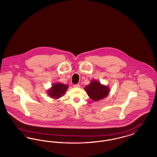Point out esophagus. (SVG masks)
Masks as SVG:
<instances>
[{
	"instance_id": "obj_1",
	"label": "esophagus",
	"mask_w": 157,
	"mask_h": 157,
	"mask_svg": "<svg viewBox=\"0 0 157 157\" xmlns=\"http://www.w3.org/2000/svg\"><path fill=\"white\" fill-rule=\"evenodd\" d=\"M73 86H74V88H79V87H80V85H79V84H76V85H74Z\"/></svg>"
}]
</instances>
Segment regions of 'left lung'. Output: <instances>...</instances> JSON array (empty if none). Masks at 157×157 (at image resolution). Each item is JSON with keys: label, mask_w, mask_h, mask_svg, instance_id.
Instances as JSON below:
<instances>
[{"label": "left lung", "mask_w": 157, "mask_h": 157, "mask_svg": "<svg viewBox=\"0 0 157 157\" xmlns=\"http://www.w3.org/2000/svg\"><path fill=\"white\" fill-rule=\"evenodd\" d=\"M84 89L89 97L94 101L104 99L110 92V88L108 85L102 84L95 79L91 80L90 84L86 85Z\"/></svg>", "instance_id": "1"}]
</instances>
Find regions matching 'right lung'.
Returning a JSON list of instances; mask_svg holds the SVG:
<instances>
[{
	"mask_svg": "<svg viewBox=\"0 0 157 157\" xmlns=\"http://www.w3.org/2000/svg\"><path fill=\"white\" fill-rule=\"evenodd\" d=\"M69 86L60 82H55L52 84V86L47 90V94L49 97L58 99L63 96L67 92Z\"/></svg>",
	"mask_w": 157,
	"mask_h": 157,
	"instance_id": "obj_1",
	"label": "right lung"
}]
</instances>
